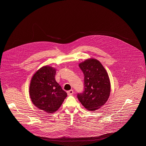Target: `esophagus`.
I'll return each instance as SVG.
<instances>
[{
  "mask_svg": "<svg viewBox=\"0 0 146 146\" xmlns=\"http://www.w3.org/2000/svg\"><path fill=\"white\" fill-rule=\"evenodd\" d=\"M74 94V91L72 90H70L67 92V94L68 96H72Z\"/></svg>",
  "mask_w": 146,
  "mask_h": 146,
  "instance_id": "obj_1",
  "label": "esophagus"
}]
</instances>
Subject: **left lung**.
<instances>
[{"mask_svg":"<svg viewBox=\"0 0 146 146\" xmlns=\"http://www.w3.org/2000/svg\"><path fill=\"white\" fill-rule=\"evenodd\" d=\"M84 74V90L78 94V98L88 110L100 109L107 102L110 94L109 75L98 60L90 58L79 64Z\"/></svg>","mask_w":146,"mask_h":146,"instance_id":"obj_1","label":"left lung"}]
</instances>
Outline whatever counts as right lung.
Returning <instances> with one entry per match:
<instances>
[{"label": "right lung", "instance_id": "1", "mask_svg": "<svg viewBox=\"0 0 146 146\" xmlns=\"http://www.w3.org/2000/svg\"><path fill=\"white\" fill-rule=\"evenodd\" d=\"M56 68L43 66L33 75L29 94L33 104L48 113H53L61 106L67 94L55 80Z\"/></svg>", "mask_w": 146, "mask_h": 146}]
</instances>
